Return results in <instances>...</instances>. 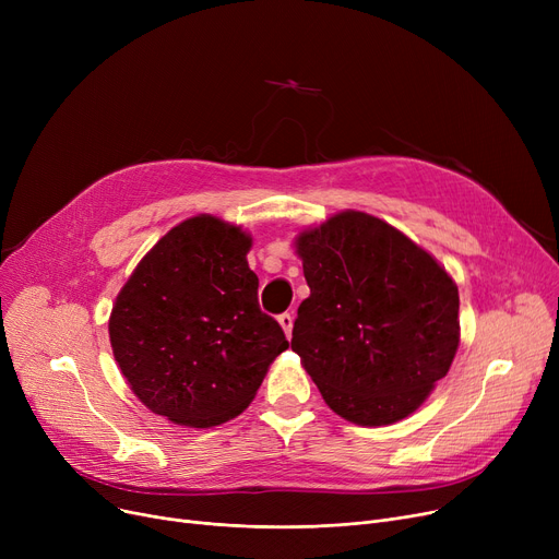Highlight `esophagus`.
<instances>
[{
	"label": "esophagus",
	"mask_w": 559,
	"mask_h": 559,
	"mask_svg": "<svg viewBox=\"0 0 559 559\" xmlns=\"http://www.w3.org/2000/svg\"><path fill=\"white\" fill-rule=\"evenodd\" d=\"M278 324L283 326L285 335L289 337L292 335V326H295V317H292L289 312H283V314H278Z\"/></svg>",
	"instance_id": "esophagus-1"
}]
</instances>
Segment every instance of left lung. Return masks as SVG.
Wrapping results in <instances>:
<instances>
[{
	"label": "left lung",
	"instance_id": "left-lung-1",
	"mask_svg": "<svg viewBox=\"0 0 559 559\" xmlns=\"http://www.w3.org/2000/svg\"><path fill=\"white\" fill-rule=\"evenodd\" d=\"M297 253L310 297L292 350L329 407L358 426L413 415L460 344L453 278L401 230L356 211L304 230Z\"/></svg>",
	"mask_w": 559,
	"mask_h": 559
}]
</instances>
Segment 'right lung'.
<instances>
[{
  "mask_svg": "<svg viewBox=\"0 0 559 559\" xmlns=\"http://www.w3.org/2000/svg\"><path fill=\"white\" fill-rule=\"evenodd\" d=\"M249 249L238 226L211 215L186 219L117 295L112 354L152 413L192 428L238 417L287 348L278 321L260 310Z\"/></svg>",
  "mask_w": 559,
  "mask_h": 559,
  "instance_id": "1",
  "label": "right lung"
}]
</instances>
